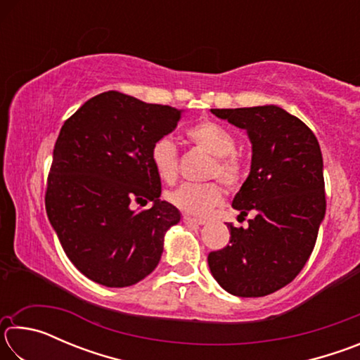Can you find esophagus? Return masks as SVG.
<instances>
[{
	"mask_svg": "<svg viewBox=\"0 0 360 360\" xmlns=\"http://www.w3.org/2000/svg\"><path fill=\"white\" fill-rule=\"evenodd\" d=\"M182 222L187 224V225H203V224H205L203 219L192 217V216H188V214H184V216H182Z\"/></svg>",
	"mask_w": 360,
	"mask_h": 360,
	"instance_id": "esophagus-1",
	"label": "esophagus"
}]
</instances>
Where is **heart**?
I'll list each match as a JSON object with an SVG mask.
<instances>
[{
	"mask_svg": "<svg viewBox=\"0 0 360 360\" xmlns=\"http://www.w3.org/2000/svg\"><path fill=\"white\" fill-rule=\"evenodd\" d=\"M186 138L212 158L208 178H217L225 187L233 188L241 182L243 165L235 154L236 139L233 133L212 120H202L188 127ZM150 160L158 178L173 184L178 178V149L172 139L163 136L152 144ZM224 192L217 182L208 184H182L168 193V202L174 208L191 216H205L222 202Z\"/></svg>",
	"mask_w": 360,
	"mask_h": 360,
	"instance_id": "obj_1",
	"label": "heart"
}]
</instances>
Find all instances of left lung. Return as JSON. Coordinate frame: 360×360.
Instances as JSON below:
<instances>
[{
    "label": "left lung",
    "mask_w": 360,
    "mask_h": 360,
    "mask_svg": "<svg viewBox=\"0 0 360 360\" xmlns=\"http://www.w3.org/2000/svg\"><path fill=\"white\" fill-rule=\"evenodd\" d=\"M211 112L251 139V173L233 208L254 217L248 229L227 225L230 245L210 252V270L236 297L273 294L302 271L326 214L319 143L300 119L273 105Z\"/></svg>",
    "instance_id": "obj_1"
}]
</instances>
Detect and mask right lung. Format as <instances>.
Masks as SVG:
<instances>
[{
  "mask_svg": "<svg viewBox=\"0 0 360 360\" xmlns=\"http://www.w3.org/2000/svg\"><path fill=\"white\" fill-rule=\"evenodd\" d=\"M181 115L109 90L65 120L47 176L46 212L65 254L92 281L127 288L158 265L163 236L181 216L158 198L150 149ZM148 201L152 209L131 210Z\"/></svg>",
  "mask_w": 360,
  "mask_h": 360,
  "instance_id": "add662e5",
  "label": "right lung"
}]
</instances>
